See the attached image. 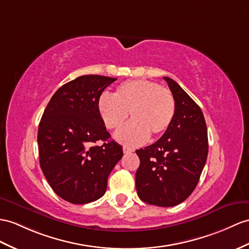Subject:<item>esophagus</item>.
<instances>
[{
    "label": "esophagus",
    "mask_w": 249,
    "mask_h": 249,
    "mask_svg": "<svg viewBox=\"0 0 249 249\" xmlns=\"http://www.w3.org/2000/svg\"><path fill=\"white\" fill-rule=\"evenodd\" d=\"M123 150H124V154H128V153L133 152V149H131V148H129V147H126V145H124V147L123 148Z\"/></svg>",
    "instance_id": "34e87169"
}]
</instances>
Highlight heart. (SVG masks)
I'll return each mask as SVG.
<instances>
[{
  "label": "heart",
  "instance_id": "b5f03b06",
  "mask_svg": "<svg viewBox=\"0 0 249 249\" xmlns=\"http://www.w3.org/2000/svg\"><path fill=\"white\" fill-rule=\"evenodd\" d=\"M97 107L110 130L120 129L130 113L132 121L116 134L120 142L128 145L143 143L149 135L161 136L171 125L175 114L170 90L143 79L119 84L112 97L102 94Z\"/></svg>",
  "mask_w": 249,
  "mask_h": 249
}]
</instances>
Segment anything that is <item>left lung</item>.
Wrapping results in <instances>:
<instances>
[{"label":"left lung","instance_id":"left-lung-1","mask_svg":"<svg viewBox=\"0 0 249 249\" xmlns=\"http://www.w3.org/2000/svg\"><path fill=\"white\" fill-rule=\"evenodd\" d=\"M163 79L174 97V118L159 141L136 150L141 165L135 186L142 202L172 207L196 189L207 160L208 135L199 107L171 78Z\"/></svg>","mask_w":249,"mask_h":249}]
</instances>
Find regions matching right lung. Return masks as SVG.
<instances>
[{"mask_svg": "<svg viewBox=\"0 0 249 249\" xmlns=\"http://www.w3.org/2000/svg\"><path fill=\"white\" fill-rule=\"evenodd\" d=\"M116 78L84 75L53 94L38 130L42 171L56 195L71 204H87L106 193L107 178L124 155L110 141L98 111L105 89ZM98 140L104 142L95 146Z\"/></svg>", "mask_w": 249, "mask_h": 249, "instance_id": "add662e5", "label": "right lung"}]
</instances>
